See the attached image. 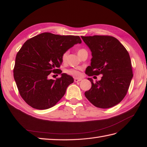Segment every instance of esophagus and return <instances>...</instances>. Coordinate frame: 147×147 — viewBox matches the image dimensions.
<instances>
[{"label": "esophagus", "instance_id": "34e87169", "mask_svg": "<svg viewBox=\"0 0 147 147\" xmlns=\"http://www.w3.org/2000/svg\"><path fill=\"white\" fill-rule=\"evenodd\" d=\"M80 81H82V79H80V78H74V82H76V83H77V82H80Z\"/></svg>", "mask_w": 147, "mask_h": 147}]
</instances>
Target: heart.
<instances>
[{
    "mask_svg": "<svg viewBox=\"0 0 147 147\" xmlns=\"http://www.w3.org/2000/svg\"><path fill=\"white\" fill-rule=\"evenodd\" d=\"M83 49H80L78 51V52H80V51H82ZM67 52H65L64 54L62 55V60L63 62L66 61L67 60ZM65 73H66L69 75H71V76H73L74 77H78L80 76L81 75V73L75 69H69L65 70Z\"/></svg>",
    "mask_w": 147,
    "mask_h": 147,
    "instance_id": "heart-1",
    "label": "heart"
}]
</instances>
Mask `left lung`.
Segmentation results:
<instances>
[{"instance_id":"obj_1","label":"left lung","mask_w":147,"mask_h":147,"mask_svg":"<svg viewBox=\"0 0 147 147\" xmlns=\"http://www.w3.org/2000/svg\"><path fill=\"white\" fill-rule=\"evenodd\" d=\"M81 37L92 55L91 64L85 73L89 76L102 75L101 80L95 83L88 78L92 87L85 92V95L96 107H114L126 96L133 76L129 53L113 36Z\"/></svg>"}]
</instances>
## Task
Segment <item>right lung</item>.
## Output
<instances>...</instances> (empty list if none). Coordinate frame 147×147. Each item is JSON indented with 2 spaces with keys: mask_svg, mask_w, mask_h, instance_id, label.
Masks as SVG:
<instances>
[{
  "mask_svg": "<svg viewBox=\"0 0 147 147\" xmlns=\"http://www.w3.org/2000/svg\"><path fill=\"white\" fill-rule=\"evenodd\" d=\"M82 43L79 36L42 33L28 40L16 57L14 78L21 97L40 110L54 106L65 94L73 78L59 69L62 57L67 50ZM51 72L61 74L56 80Z\"/></svg>",
  "mask_w": 147,
  "mask_h": 147,
  "instance_id": "obj_1",
  "label": "right lung"
}]
</instances>
